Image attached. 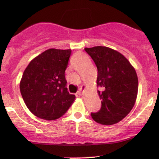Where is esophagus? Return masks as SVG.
Instances as JSON below:
<instances>
[{"mask_svg":"<svg viewBox=\"0 0 159 159\" xmlns=\"http://www.w3.org/2000/svg\"><path fill=\"white\" fill-rule=\"evenodd\" d=\"M85 88H86L85 85H81V88H80L78 93H79L80 95H81V96H82V95H84V91H85Z\"/></svg>","mask_w":159,"mask_h":159,"instance_id":"34e87169","label":"esophagus"}]
</instances>
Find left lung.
Masks as SVG:
<instances>
[{
	"label": "left lung",
	"instance_id": "obj_1",
	"mask_svg": "<svg viewBox=\"0 0 159 159\" xmlns=\"http://www.w3.org/2000/svg\"><path fill=\"white\" fill-rule=\"evenodd\" d=\"M98 69L96 84L101 109L91 113L96 123L113 125L129 114L135 104L138 90L136 71L117 51L105 46L85 48Z\"/></svg>",
	"mask_w": 159,
	"mask_h": 159
}]
</instances>
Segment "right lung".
<instances>
[{"instance_id":"1","label":"right lung","mask_w":159,"mask_h":159,"mask_svg":"<svg viewBox=\"0 0 159 159\" xmlns=\"http://www.w3.org/2000/svg\"><path fill=\"white\" fill-rule=\"evenodd\" d=\"M71 53V49H48L24 71L20 91L27 108L37 117L58 119L75 101V96L69 94L65 78Z\"/></svg>"}]
</instances>
